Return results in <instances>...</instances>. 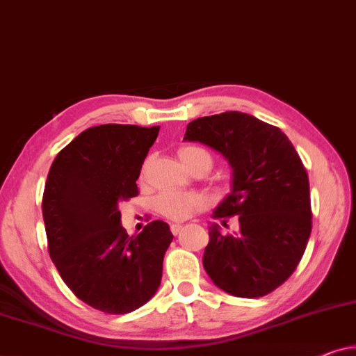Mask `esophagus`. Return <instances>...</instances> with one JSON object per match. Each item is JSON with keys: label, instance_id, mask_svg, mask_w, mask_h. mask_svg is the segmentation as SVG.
<instances>
[{"label": "esophagus", "instance_id": "obj_1", "mask_svg": "<svg viewBox=\"0 0 356 356\" xmlns=\"http://www.w3.org/2000/svg\"><path fill=\"white\" fill-rule=\"evenodd\" d=\"M180 230H182V226H180V224H172V226H171V232L174 235H177Z\"/></svg>", "mask_w": 356, "mask_h": 356}]
</instances>
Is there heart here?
<instances>
[{"instance_id": "1", "label": "heart", "mask_w": 356, "mask_h": 356, "mask_svg": "<svg viewBox=\"0 0 356 356\" xmlns=\"http://www.w3.org/2000/svg\"><path fill=\"white\" fill-rule=\"evenodd\" d=\"M179 158L182 161L185 169L193 168L195 164H207L211 166V154L202 147H184L179 149ZM154 209L161 216L172 219V221H184L192 216L195 211H200L207 207V198L202 193L193 192H174V190H166L161 192L154 198Z\"/></svg>"}]
</instances>
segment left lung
Masks as SVG:
<instances>
[{
    "mask_svg": "<svg viewBox=\"0 0 356 356\" xmlns=\"http://www.w3.org/2000/svg\"><path fill=\"white\" fill-rule=\"evenodd\" d=\"M184 140L216 149L232 168V190L214 219L237 216L238 234L209 227L203 266L224 292L258 298L284 284L312 234L308 174L282 130L252 114L227 111L198 118Z\"/></svg>",
    "mask_w": 356,
    "mask_h": 356,
    "instance_id": "8db88e82",
    "label": "left lung"
}]
</instances>
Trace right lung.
<instances>
[{
	"label": "right lung",
	"instance_id": "right-lung-1",
	"mask_svg": "<svg viewBox=\"0 0 356 356\" xmlns=\"http://www.w3.org/2000/svg\"><path fill=\"white\" fill-rule=\"evenodd\" d=\"M159 126L103 124L77 135L54 158L43 193L48 252L77 298L109 314L137 309L161 284L169 226L138 235L121 226L119 203L138 195L137 179Z\"/></svg>",
	"mask_w": 356,
	"mask_h": 356
}]
</instances>
